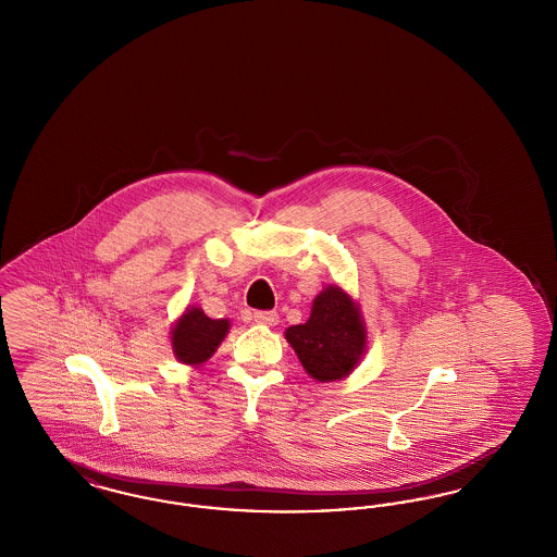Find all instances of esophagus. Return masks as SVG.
Segmentation results:
<instances>
[{
  "mask_svg": "<svg viewBox=\"0 0 557 557\" xmlns=\"http://www.w3.org/2000/svg\"><path fill=\"white\" fill-rule=\"evenodd\" d=\"M252 318L257 323H263V325H275L277 319H280L277 313H273V311H257Z\"/></svg>",
  "mask_w": 557,
  "mask_h": 557,
  "instance_id": "esophagus-1",
  "label": "esophagus"
}]
</instances>
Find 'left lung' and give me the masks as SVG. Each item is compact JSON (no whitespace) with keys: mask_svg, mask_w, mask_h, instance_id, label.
Returning <instances> with one entry per match:
<instances>
[{"mask_svg":"<svg viewBox=\"0 0 557 557\" xmlns=\"http://www.w3.org/2000/svg\"><path fill=\"white\" fill-rule=\"evenodd\" d=\"M286 341L315 382H336L361 363L368 330L359 302L332 284L315 296L309 319L286 330Z\"/></svg>","mask_w":557,"mask_h":557,"instance_id":"8db88e82","label":"left lung"}]
</instances>
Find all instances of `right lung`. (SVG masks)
<instances>
[{
  "mask_svg": "<svg viewBox=\"0 0 557 557\" xmlns=\"http://www.w3.org/2000/svg\"><path fill=\"white\" fill-rule=\"evenodd\" d=\"M230 319H211L191 305L171 327V348L180 363L200 368L214 355L230 332Z\"/></svg>",
  "mask_w": 557,
  "mask_h": 557,
  "instance_id": "right-lung-1",
  "label": "right lung"
}]
</instances>
